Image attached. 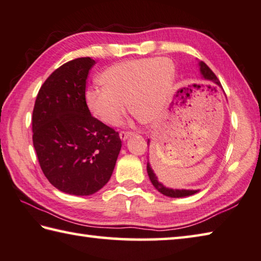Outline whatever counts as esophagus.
I'll return each mask as SVG.
<instances>
[{
	"label": "esophagus",
	"instance_id": "esophagus-1",
	"mask_svg": "<svg viewBox=\"0 0 261 261\" xmlns=\"http://www.w3.org/2000/svg\"><path fill=\"white\" fill-rule=\"evenodd\" d=\"M132 136V132H130V131H121L120 132V138L124 141V140H126L127 138H129V137H131Z\"/></svg>",
	"mask_w": 261,
	"mask_h": 261
}]
</instances>
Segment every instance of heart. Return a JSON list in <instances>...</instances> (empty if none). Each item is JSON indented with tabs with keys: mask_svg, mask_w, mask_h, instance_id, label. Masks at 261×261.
Here are the masks:
<instances>
[{
	"mask_svg": "<svg viewBox=\"0 0 261 261\" xmlns=\"http://www.w3.org/2000/svg\"><path fill=\"white\" fill-rule=\"evenodd\" d=\"M174 66L169 59L145 58L122 61L99 76L102 89L84 93L90 113L106 125H117L126 113L143 123H154L163 115L174 82Z\"/></svg>",
	"mask_w": 261,
	"mask_h": 261,
	"instance_id": "heart-1",
	"label": "heart"
}]
</instances>
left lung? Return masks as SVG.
Returning <instances> with one entry per match:
<instances>
[{
    "label": "left lung",
    "mask_w": 261,
    "mask_h": 261,
    "mask_svg": "<svg viewBox=\"0 0 261 261\" xmlns=\"http://www.w3.org/2000/svg\"><path fill=\"white\" fill-rule=\"evenodd\" d=\"M198 66H200V72H201L203 80L216 83L218 87L222 89L219 80L217 79L215 73H213L212 70L209 67H207V65L205 63L200 61V63H198ZM149 143H150V140L148 139V141H147V145H149ZM147 173H148V177L150 179L151 184H153V186L156 189H158V191L161 194H163V195H165V196H169V197H186V196L194 195V194L200 192L198 189H195V191H194V189H172V188L165 187L162 182H160L158 180V177H156V174L154 173L153 169H151L149 162H147Z\"/></svg>",
    "instance_id": "obj_1"
}]
</instances>
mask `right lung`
I'll list each match as a JSON object with an SVG mask.
<instances>
[{
    "instance_id": "1",
    "label": "right lung",
    "mask_w": 261,
    "mask_h": 261,
    "mask_svg": "<svg viewBox=\"0 0 261 261\" xmlns=\"http://www.w3.org/2000/svg\"><path fill=\"white\" fill-rule=\"evenodd\" d=\"M84 57L56 69L37 93L33 111V145L52 186L76 196L92 195L114 171L122 141L118 132L94 118L85 103L89 70Z\"/></svg>"
}]
</instances>
